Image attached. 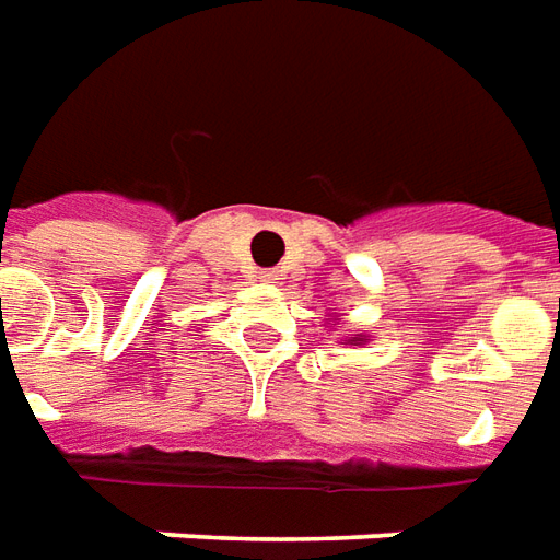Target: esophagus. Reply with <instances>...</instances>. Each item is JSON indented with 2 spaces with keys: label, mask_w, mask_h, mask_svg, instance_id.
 <instances>
[{
  "label": "esophagus",
  "mask_w": 560,
  "mask_h": 560,
  "mask_svg": "<svg viewBox=\"0 0 560 560\" xmlns=\"http://www.w3.org/2000/svg\"><path fill=\"white\" fill-rule=\"evenodd\" d=\"M259 280L261 283H271V280H277V271H271V268H268V271H259Z\"/></svg>",
  "instance_id": "esophagus-1"
}]
</instances>
